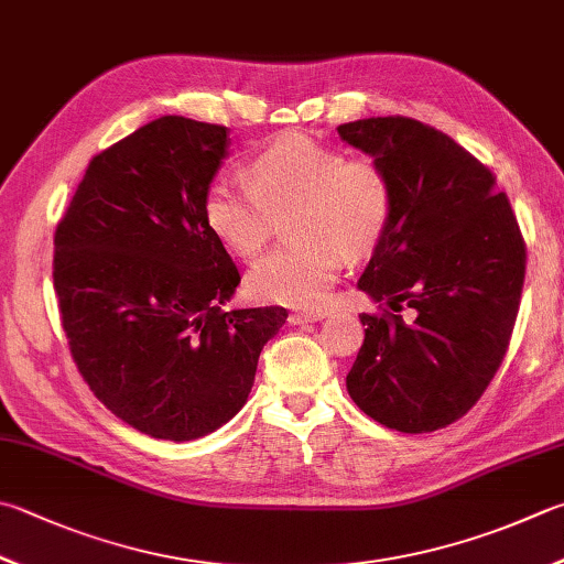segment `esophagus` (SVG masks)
Instances as JSON below:
<instances>
[{
	"label": "esophagus",
	"mask_w": 564,
	"mask_h": 564,
	"mask_svg": "<svg viewBox=\"0 0 564 564\" xmlns=\"http://www.w3.org/2000/svg\"><path fill=\"white\" fill-rule=\"evenodd\" d=\"M328 312L326 310H318V312H294L290 314V324H310V322H322V318H326Z\"/></svg>",
	"instance_id": "esophagus-1"
}]
</instances>
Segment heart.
I'll return each mask as SVG.
<instances>
[{
  "instance_id": "heart-1",
  "label": "heart",
  "mask_w": 564,
  "mask_h": 564,
  "mask_svg": "<svg viewBox=\"0 0 564 564\" xmlns=\"http://www.w3.org/2000/svg\"><path fill=\"white\" fill-rule=\"evenodd\" d=\"M246 188L210 184L204 196L206 228L228 252L254 260L274 223L294 210L292 238L302 246L278 250L254 264L248 292L258 302L316 310L344 268L386 238L392 216L388 174L370 159H348L338 147L306 134H284L242 166Z\"/></svg>"
}]
</instances>
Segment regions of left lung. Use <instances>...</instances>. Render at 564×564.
<instances>
[{
    "label": "left lung",
    "instance_id": "obj_1",
    "mask_svg": "<svg viewBox=\"0 0 564 564\" xmlns=\"http://www.w3.org/2000/svg\"><path fill=\"white\" fill-rule=\"evenodd\" d=\"M338 137L392 186L388 232L358 280L388 310L360 314L348 395L390 430L447 427L484 395L513 334L525 246L511 204L479 159L410 117L356 120Z\"/></svg>",
    "mask_w": 564,
    "mask_h": 564
}]
</instances>
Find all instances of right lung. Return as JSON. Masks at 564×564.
Segmentation results:
<instances>
[{
    "label": "right lung",
    "mask_w": 564,
    "mask_h": 564,
    "mask_svg": "<svg viewBox=\"0 0 564 564\" xmlns=\"http://www.w3.org/2000/svg\"><path fill=\"white\" fill-rule=\"evenodd\" d=\"M228 127L166 115L93 156L58 223L53 290L83 380L154 440L236 417L282 306L230 310L240 272L204 220Z\"/></svg>",
    "instance_id": "obj_1"
}]
</instances>
